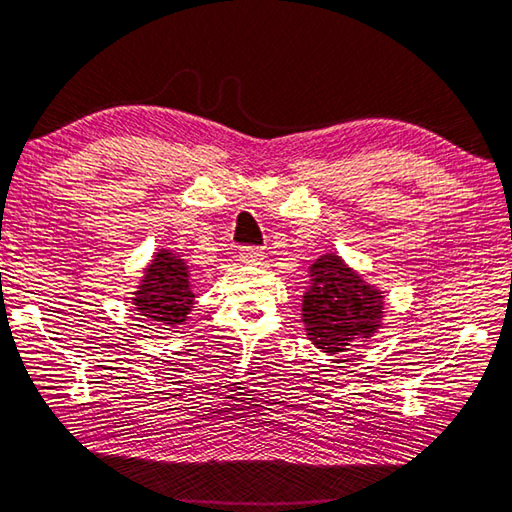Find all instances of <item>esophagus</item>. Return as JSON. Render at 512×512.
Wrapping results in <instances>:
<instances>
[{
  "mask_svg": "<svg viewBox=\"0 0 512 512\" xmlns=\"http://www.w3.org/2000/svg\"><path fill=\"white\" fill-rule=\"evenodd\" d=\"M238 258L245 265H258V263H263L265 251L261 247H240L238 249Z\"/></svg>",
  "mask_w": 512,
  "mask_h": 512,
  "instance_id": "esophagus-1",
  "label": "esophagus"
}]
</instances>
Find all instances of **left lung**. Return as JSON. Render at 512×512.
Returning <instances> with one entry per match:
<instances>
[{
    "mask_svg": "<svg viewBox=\"0 0 512 512\" xmlns=\"http://www.w3.org/2000/svg\"><path fill=\"white\" fill-rule=\"evenodd\" d=\"M301 317L308 340L326 354H335L381 329L383 295L367 286L340 256L324 254L311 267V288L304 295Z\"/></svg>",
    "mask_w": 512,
    "mask_h": 512,
    "instance_id": "1",
    "label": "left lung"
}]
</instances>
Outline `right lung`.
I'll use <instances>...</instances> for the list:
<instances>
[{
    "label": "right lung",
    "mask_w": 512,
    "mask_h": 512,
    "mask_svg": "<svg viewBox=\"0 0 512 512\" xmlns=\"http://www.w3.org/2000/svg\"><path fill=\"white\" fill-rule=\"evenodd\" d=\"M136 311L154 322L177 326L186 322L195 295L190 290V274L183 258L161 249L152 265L145 270V279L138 286Z\"/></svg>",
    "instance_id": "right-lung-1"
}]
</instances>
